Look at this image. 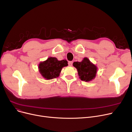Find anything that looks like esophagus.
Returning <instances> with one entry per match:
<instances>
[{
	"instance_id": "obj_1",
	"label": "esophagus",
	"mask_w": 132,
	"mask_h": 132,
	"mask_svg": "<svg viewBox=\"0 0 132 132\" xmlns=\"http://www.w3.org/2000/svg\"><path fill=\"white\" fill-rule=\"evenodd\" d=\"M72 65H73V61H68V65L69 66H72Z\"/></svg>"
}]
</instances>
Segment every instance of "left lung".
Instances as JSON below:
<instances>
[{"mask_svg":"<svg viewBox=\"0 0 132 132\" xmlns=\"http://www.w3.org/2000/svg\"><path fill=\"white\" fill-rule=\"evenodd\" d=\"M73 65L77 69L79 78L82 81L89 82L96 77L97 67L88 58H84L81 62H74Z\"/></svg>","mask_w":132,"mask_h":132,"instance_id":"left-lung-1","label":"left lung"}]
</instances>
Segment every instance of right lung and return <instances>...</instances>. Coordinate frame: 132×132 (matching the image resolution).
<instances>
[{
    "instance_id": "add662e5",
    "label": "right lung",
    "mask_w": 132,
    "mask_h": 132,
    "mask_svg": "<svg viewBox=\"0 0 132 132\" xmlns=\"http://www.w3.org/2000/svg\"><path fill=\"white\" fill-rule=\"evenodd\" d=\"M66 60H58L55 57H49L38 65L39 72L43 78L48 80L59 77L62 68L68 66Z\"/></svg>"
}]
</instances>
